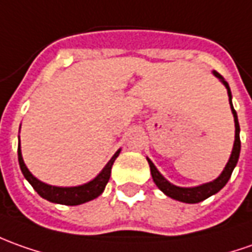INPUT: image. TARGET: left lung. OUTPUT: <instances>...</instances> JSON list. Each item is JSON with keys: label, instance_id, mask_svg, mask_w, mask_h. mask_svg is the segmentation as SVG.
Segmentation results:
<instances>
[{"label": "left lung", "instance_id": "left-lung-1", "mask_svg": "<svg viewBox=\"0 0 252 252\" xmlns=\"http://www.w3.org/2000/svg\"><path fill=\"white\" fill-rule=\"evenodd\" d=\"M212 73H214V76L217 77V78H220V81H222V84L226 87L227 96H229V103H230V109H232V113H233L234 117V126H236L233 150H232L230 158H229V161H227L226 167L222 171V174H220L217 179H214L212 182H208V184L194 186V188H179V186H175V185H172L171 182H168V181L158 172V169L156 168L155 164L148 158L149 165H150V172H152V178H153L155 184L157 185V188H158L164 194H167L168 197L174 198V200H178V201H182V203H189V204L200 203V201L208 198L210 196H212V194L218 193V191L227 184V181L230 179V175H232L234 167H236V164L239 161V156H240V126H239V120H237V113H236V110L233 109V103H232V92H230V88H229V84L225 81V78L220 76L218 71H212Z\"/></svg>", "mask_w": 252, "mask_h": 252}]
</instances>
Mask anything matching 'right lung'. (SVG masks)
I'll list each match as a JSON object with an SVG mask.
<instances>
[{
    "label": "right lung",
    "instance_id": "obj_1",
    "mask_svg": "<svg viewBox=\"0 0 252 252\" xmlns=\"http://www.w3.org/2000/svg\"><path fill=\"white\" fill-rule=\"evenodd\" d=\"M120 155V150L116 152V155L110 158V161L104 165V168L100 171V174L90 181L88 184L80 185V186H73V188H59V186H52V185H47L44 182L38 181L35 176L32 175L26 167L23 157H22V150H20V140H19L18 146V158L20 169L23 172L25 178L29 181V184L32 185V189L40 194L41 197L45 198L51 203H56V204H64V205H78L91 201L97 196L102 194L104 190L106 185L110 179V174H112V165L114 160L117 158Z\"/></svg>",
    "mask_w": 252,
    "mask_h": 252
}]
</instances>
